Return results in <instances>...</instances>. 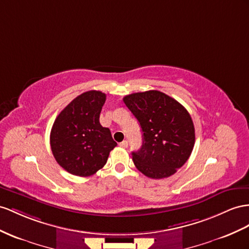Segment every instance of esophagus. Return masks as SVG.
<instances>
[{"instance_id": "1", "label": "esophagus", "mask_w": 249, "mask_h": 249, "mask_svg": "<svg viewBox=\"0 0 249 249\" xmlns=\"http://www.w3.org/2000/svg\"><path fill=\"white\" fill-rule=\"evenodd\" d=\"M119 145H120V147L127 148V147H128V142H127V141H123V142H121Z\"/></svg>"}]
</instances>
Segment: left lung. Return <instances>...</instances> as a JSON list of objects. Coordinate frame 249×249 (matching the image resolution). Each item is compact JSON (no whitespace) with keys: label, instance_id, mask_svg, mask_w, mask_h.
Wrapping results in <instances>:
<instances>
[{"label":"left lung","instance_id":"1","mask_svg":"<svg viewBox=\"0 0 249 249\" xmlns=\"http://www.w3.org/2000/svg\"><path fill=\"white\" fill-rule=\"evenodd\" d=\"M143 132V145L132 152L136 167L151 179H163L186 163L195 145V126L179 102L158 90L123 99Z\"/></svg>","mask_w":249,"mask_h":249}]
</instances>
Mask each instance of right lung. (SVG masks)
Returning a JSON list of instances; mask_svg holds the SVG:
<instances>
[{
    "label": "right lung",
    "instance_id": "add662e5",
    "mask_svg": "<svg viewBox=\"0 0 249 249\" xmlns=\"http://www.w3.org/2000/svg\"><path fill=\"white\" fill-rule=\"evenodd\" d=\"M105 100L102 91H86L70 102L54 121L50 132L52 151L69 174L92 176L104 166L117 146L109 128L100 124Z\"/></svg>",
    "mask_w": 249,
    "mask_h": 249
}]
</instances>
